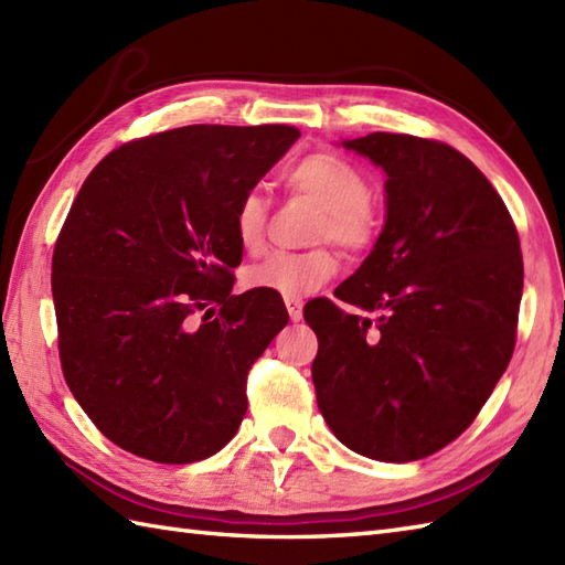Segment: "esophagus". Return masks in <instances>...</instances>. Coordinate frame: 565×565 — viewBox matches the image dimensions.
Here are the masks:
<instances>
[{"mask_svg":"<svg viewBox=\"0 0 565 565\" xmlns=\"http://www.w3.org/2000/svg\"><path fill=\"white\" fill-rule=\"evenodd\" d=\"M284 303H286V310H289V318H291L294 322H298V320L303 318V301H301V298L286 296Z\"/></svg>","mask_w":565,"mask_h":565,"instance_id":"esophagus-1","label":"esophagus"}]
</instances>
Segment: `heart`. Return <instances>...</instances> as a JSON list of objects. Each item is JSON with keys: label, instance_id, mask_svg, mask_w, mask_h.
Segmentation results:
<instances>
[{"label": "heart", "instance_id": "1", "mask_svg": "<svg viewBox=\"0 0 565 565\" xmlns=\"http://www.w3.org/2000/svg\"><path fill=\"white\" fill-rule=\"evenodd\" d=\"M284 184L294 194L308 196L322 206L316 239H330L344 249H364L379 233V211L369 194L364 172L334 152H310L284 172ZM267 199L259 191L239 196L233 227L239 247L245 252L262 249L267 227ZM340 262L330 249L276 252L249 267L245 281L249 289L271 291L279 296H306L338 274Z\"/></svg>", "mask_w": 565, "mask_h": 565}]
</instances>
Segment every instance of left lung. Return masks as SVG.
I'll return each instance as SVG.
<instances>
[{"mask_svg": "<svg viewBox=\"0 0 565 565\" xmlns=\"http://www.w3.org/2000/svg\"><path fill=\"white\" fill-rule=\"evenodd\" d=\"M386 172V223L334 296L306 303L318 334V407L344 447L405 463L473 423L518 334L522 252L505 203L444 142L405 134L344 140Z\"/></svg>", "mask_w": 565, "mask_h": 565, "instance_id": "8db88e82", "label": "left lung"}]
</instances>
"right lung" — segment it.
Segmentation results:
<instances>
[{
	"label": "right lung",
	"instance_id": "right-lung-1",
	"mask_svg": "<svg viewBox=\"0 0 565 565\" xmlns=\"http://www.w3.org/2000/svg\"><path fill=\"white\" fill-rule=\"evenodd\" d=\"M298 138L184 126L84 179L53 252L57 347L75 401L121 449L191 463L235 437L249 369L289 313L279 294L233 296V213Z\"/></svg>",
	"mask_w": 565,
	"mask_h": 565
}]
</instances>
